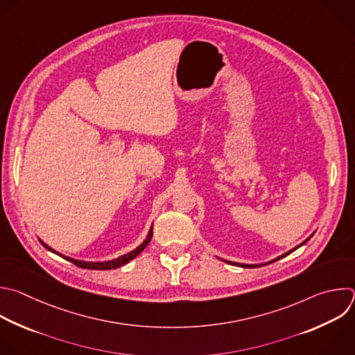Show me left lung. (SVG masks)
Returning <instances> with one entry per match:
<instances>
[{"mask_svg":"<svg viewBox=\"0 0 355 355\" xmlns=\"http://www.w3.org/2000/svg\"><path fill=\"white\" fill-rule=\"evenodd\" d=\"M308 240H309V239H308ZM308 240H306V241H308ZM306 241H304V243H302V244H301V245H304V244H305V243H306ZM301 245H298V247H295V248H294V250H291V251H288V252H287V254H284V255H282V257H279V258H277V259H275V261H272V262H276V261H279V259H282V258H284V257H287V255H290V254H291V252H294V251H295V250H297V248H300V247H301ZM224 262H227V263H230V265H239V266H241V268H259V266H261V265H244V263H234V262H228V261H224ZM265 265H268V263H265Z\"/></svg>","mask_w":355,"mask_h":355,"instance_id":"obj_1","label":"left lung"}]
</instances>
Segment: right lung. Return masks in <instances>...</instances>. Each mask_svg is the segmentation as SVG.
I'll return each mask as SVG.
<instances>
[{
	"instance_id": "obj_1",
	"label": "right lung",
	"mask_w": 355,
	"mask_h": 355,
	"mask_svg": "<svg viewBox=\"0 0 355 355\" xmlns=\"http://www.w3.org/2000/svg\"><path fill=\"white\" fill-rule=\"evenodd\" d=\"M152 235H153V225H152V228L149 230V234H148L146 240H145L137 250H134V251H131L130 254H125V255H123V257H120V258H116V259L108 261V262H85V261H76V259H72V258H68V257H64V255L55 252L53 248H50L49 245H46L43 241H40V243H42L43 247L47 248L49 251H51V252H54V254L62 257L64 259L69 261L71 263H73V265H76V266H79V268H82V269H90V270H110V269L120 268V266L128 263L130 261H132L134 258H137V257L148 247V244H149L150 240H152Z\"/></svg>"
}]
</instances>
